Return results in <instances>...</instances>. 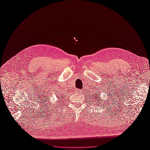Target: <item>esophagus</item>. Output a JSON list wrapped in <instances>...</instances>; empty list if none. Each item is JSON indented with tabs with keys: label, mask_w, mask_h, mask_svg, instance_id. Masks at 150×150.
Masks as SVG:
<instances>
[{
	"label": "esophagus",
	"mask_w": 150,
	"mask_h": 150,
	"mask_svg": "<svg viewBox=\"0 0 150 150\" xmlns=\"http://www.w3.org/2000/svg\"><path fill=\"white\" fill-rule=\"evenodd\" d=\"M77 92H79V93H80V92H81V91H80V90H77Z\"/></svg>",
	"instance_id": "obj_1"
}]
</instances>
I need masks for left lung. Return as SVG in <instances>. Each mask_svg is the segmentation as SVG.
<instances>
[{
	"label": "left lung",
	"mask_w": 150,
	"mask_h": 150,
	"mask_svg": "<svg viewBox=\"0 0 150 150\" xmlns=\"http://www.w3.org/2000/svg\"><path fill=\"white\" fill-rule=\"evenodd\" d=\"M98 97V100H99V96H97ZM102 102V101H101ZM97 103H98V102H97Z\"/></svg>",
	"instance_id": "obj_1"
}]
</instances>
